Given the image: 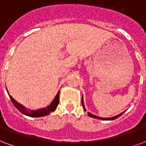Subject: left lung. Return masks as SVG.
<instances>
[{"label":"left lung","instance_id":"1","mask_svg":"<svg viewBox=\"0 0 146 146\" xmlns=\"http://www.w3.org/2000/svg\"><path fill=\"white\" fill-rule=\"evenodd\" d=\"M82 107H83L84 110L86 111V107H85V105H84V102H83V96H82ZM123 114V113H120V114H118V115L115 116V117H110V118H103V117H97V116L96 115H93V114H92L91 113H88V115L89 116V117H93V118H96V119H100V120H106V121H111V120H114V119H116V118L119 117L120 116H121Z\"/></svg>","mask_w":146,"mask_h":146}]
</instances>
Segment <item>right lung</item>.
<instances>
[{
	"instance_id": "add662e5",
	"label": "right lung",
	"mask_w": 146,
	"mask_h": 146,
	"mask_svg": "<svg viewBox=\"0 0 146 146\" xmlns=\"http://www.w3.org/2000/svg\"><path fill=\"white\" fill-rule=\"evenodd\" d=\"M7 92L8 93V91H7ZM59 94H60V92H58L57 96H55L54 100H53V102L50 104V106H48V107H46V108H42V109L37 110H30L29 111L24 106H22L20 104H19L16 100H15L13 98H12V96L9 95V93H8L9 97H10L11 102L13 103L14 106L16 107L17 109L19 110V111L22 113H23V114H25L26 116H29V117H43V116L48 115L50 113L56 110V108H57L58 104H59Z\"/></svg>"
}]
</instances>
